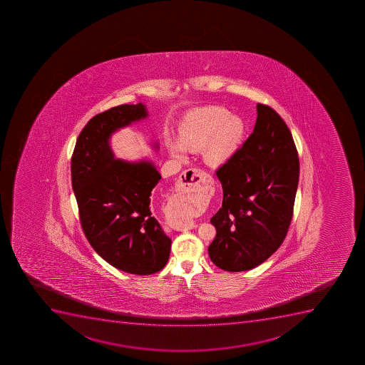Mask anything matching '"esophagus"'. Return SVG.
Instances as JSON below:
<instances>
[{
	"instance_id": "obj_1",
	"label": "esophagus",
	"mask_w": 365,
	"mask_h": 365,
	"mask_svg": "<svg viewBox=\"0 0 365 365\" xmlns=\"http://www.w3.org/2000/svg\"><path fill=\"white\" fill-rule=\"evenodd\" d=\"M204 170H199V168H190V170H185L180 174L179 181H178L177 190L181 193H191V192L200 191L202 188V180L205 179ZM195 227V224L193 222H188L186 224H181V225L175 226L177 231H187Z\"/></svg>"
}]
</instances>
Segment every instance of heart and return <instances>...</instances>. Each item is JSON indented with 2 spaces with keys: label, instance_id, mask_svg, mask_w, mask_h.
I'll return each mask as SVG.
<instances>
[{
  "label": "heart",
  "instance_id": "obj_1",
  "mask_svg": "<svg viewBox=\"0 0 365 365\" xmlns=\"http://www.w3.org/2000/svg\"><path fill=\"white\" fill-rule=\"evenodd\" d=\"M244 126L240 120L233 118L226 109L207 107L193 113L180 130V143L190 150H200L207 163L219 165L225 163L242 141ZM175 155H182L184 148L179 143L170 145ZM197 212L195 207L184 208L179 222H187Z\"/></svg>",
  "mask_w": 365,
  "mask_h": 365
}]
</instances>
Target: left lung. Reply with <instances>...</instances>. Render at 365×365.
<instances>
[{
    "instance_id": "left-lung-1",
    "label": "left lung",
    "mask_w": 365,
    "mask_h": 365,
    "mask_svg": "<svg viewBox=\"0 0 365 365\" xmlns=\"http://www.w3.org/2000/svg\"><path fill=\"white\" fill-rule=\"evenodd\" d=\"M257 112L251 135L215 170L224 197L211 219L217 235L208 256L228 272L253 269L279 249L299 180V158L287 123L264 103Z\"/></svg>"
}]
</instances>
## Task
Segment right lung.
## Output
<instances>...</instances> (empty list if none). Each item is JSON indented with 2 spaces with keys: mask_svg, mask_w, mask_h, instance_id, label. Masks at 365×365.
<instances>
[{
  "mask_svg": "<svg viewBox=\"0 0 365 365\" xmlns=\"http://www.w3.org/2000/svg\"><path fill=\"white\" fill-rule=\"evenodd\" d=\"M146 115L138 103L93 116L76 140L71 166L86 238L108 264L138 276L159 272L170 257L172 240L154 217L160 199L150 197L161 175L146 161L115 160L108 139Z\"/></svg>",
  "mask_w": 365,
  "mask_h": 365,
  "instance_id": "obj_1",
  "label": "right lung"
}]
</instances>
